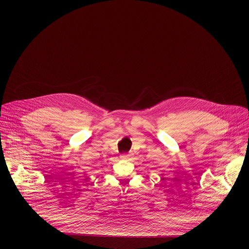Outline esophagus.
<instances>
[{"label": "esophagus", "mask_w": 249, "mask_h": 249, "mask_svg": "<svg viewBox=\"0 0 249 249\" xmlns=\"http://www.w3.org/2000/svg\"><path fill=\"white\" fill-rule=\"evenodd\" d=\"M130 156H131V154H129V153H127V154H124V155H122L121 158L123 159V160H127V159H129Z\"/></svg>", "instance_id": "1"}]
</instances>
